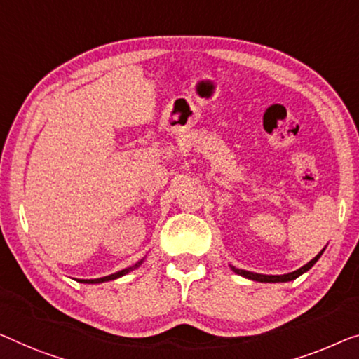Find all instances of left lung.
<instances>
[{"label": "left lung", "instance_id": "1", "mask_svg": "<svg viewBox=\"0 0 359 359\" xmlns=\"http://www.w3.org/2000/svg\"><path fill=\"white\" fill-rule=\"evenodd\" d=\"M324 251V250H323ZM323 251L316 256V258H313L311 261H309L308 264H304L303 267H299V269L293 271V272H288V274H283V276H264V274H256V272H248V271H243V269H237V267L232 266V271L237 272L238 276H243L247 277V279H251V280H256V282H288V280H293L297 279V277H299L303 274V272H306L308 269H311V267L314 266V263L320 258V255H323Z\"/></svg>", "mask_w": 359, "mask_h": 359}]
</instances>
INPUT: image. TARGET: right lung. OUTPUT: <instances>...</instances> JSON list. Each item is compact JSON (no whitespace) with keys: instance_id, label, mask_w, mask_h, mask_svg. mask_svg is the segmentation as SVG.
<instances>
[{"instance_id":"obj_1","label":"right lung","mask_w":359,"mask_h":359,"mask_svg":"<svg viewBox=\"0 0 359 359\" xmlns=\"http://www.w3.org/2000/svg\"><path fill=\"white\" fill-rule=\"evenodd\" d=\"M142 264V261L140 263H137L135 266L133 267H127V269H122V271H119V272H116V274H111V276H106V277H101V279H88V280H85V279H82V280H79V282H83V283H101V282H108V280H114V279H117V277H121V276H124V274H127V272H130L132 269H135V267H138Z\"/></svg>"}]
</instances>
